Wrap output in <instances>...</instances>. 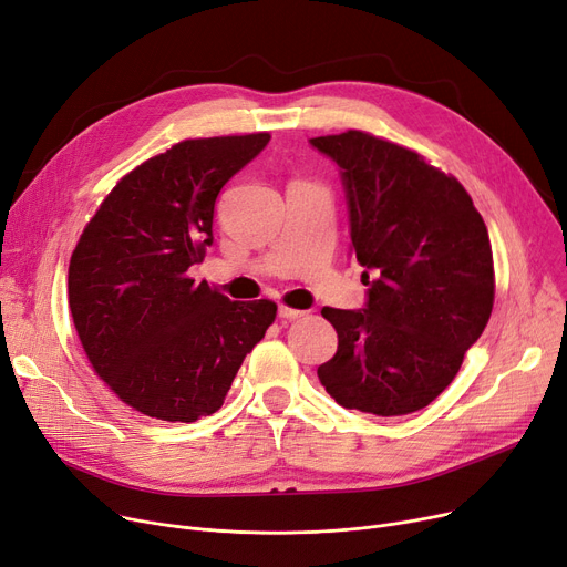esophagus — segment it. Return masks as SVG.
I'll list each match as a JSON object with an SVG mask.
<instances>
[{"instance_id":"1","label":"esophagus","mask_w":567,"mask_h":567,"mask_svg":"<svg viewBox=\"0 0 567 567\" xmlns=\"http://www.w3.org/2000/svg\"><path fill=\"white\" fill-rule=\"evenodd\" d=\"M302 316H305V311H300V309L279 307V318H281V320H298V318H302Z\"/></svg>"}]
</instances>
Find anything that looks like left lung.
<instances>
[{
	"mask_svg": "<svg viewBox=\"0 0 567 567\" xmlns=\"http://www.w3.org/2000/svg\"><path fill=\"white\" fill-rule=\"evenodd\" d=\"M339 166L362 309H322L339 337L318 379L343 409L409 415L434 401L487 328L489 233L466 188L401 145L346 131L309 141Z\"/></svg>",
	"mask_w": 567,
	"mask_h": 567,
	"instance_id": "1",
	"label": "left lung"
}]
</instances>
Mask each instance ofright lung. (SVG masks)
Returning a JSON list of instances; mask_svg holds the SVG:
<instances>
[{"label": "right lung", "instance_id": "add662e5", "mask_svg": "<svg viewBox=\"0 0 567 567\" xmlns=\"http://www.w3.org/2000/svg\"><path fill=\"white\" fill-rule=\"evenodd\" d=\"M267 143L269 133L182 141L124 175L80 235L69 262L75 332L105 385L143 415L217 413L275 322V302H230L188 277L214 241L224 184Z\"/></svg>", "mask_w": 567, "mask_h": 567}]
</instances>
